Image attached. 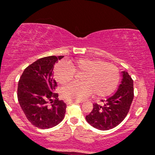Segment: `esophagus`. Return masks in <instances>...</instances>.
Returning a JSON list of instances; mask_svg holds the SVG:
<instances>
[{
	"instance_id": "obj_1",
	"label": "esophagus",
	"mask_w": 155,
	"mask_h": 155,
	"mask_svg": "<svg viewBox=\"0 0 155 155\" xmlns=\"http://www.w3.org/2000/svg\"><path fill=\"white\" fill-rule=\"evenodd\" d=\"M65 103H66L67 105H70V104H73V103H81V102H78V101L66 100V101H65Z\"/></svg>"
}]
</instances>
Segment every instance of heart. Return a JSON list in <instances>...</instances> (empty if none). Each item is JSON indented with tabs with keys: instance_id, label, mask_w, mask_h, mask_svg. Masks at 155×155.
Here are the masks:
<instances>
[{
	"instance_id": "obj_1",
	"label": "heart",
	"mask_w": 155,
	"mask_h": 155,
	"mask_svg": "<svg viewBox=\"0 0 155 155\" xmlns=\"http://www.w3.org/2000/svg\"><path fill=\"white\" fill-rule=\"evenodd\" d=\"M74 73L81 83H72L62 90V96L70 101H81L94 93L97 97H105L113 93L119 81L117 68L97 59L81 58L68 64L60 62L55 66L53 75L61 85L72 81Z\"/></svg>"
}]
</instances>
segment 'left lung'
Wrapping results in <instances>:
<instances>
[{
    "instance_id": "1",
    "label": "left lung",
    "mask_w": 155,
    "mask_h": 155,
    "mask_svg": "<svg viewBox=\"0 0 155 155\" xmlns=\"http://www.w3.org/2000/svg\"><path fill=\"white\" fill-rule=\"evenodd\" d=\"M117 92L103 103L94 104L91 112L86 116L89 124L99 130H108L120 124L126 117L133 99V81L126 71Z\"/></svg>"
}]
</instances>
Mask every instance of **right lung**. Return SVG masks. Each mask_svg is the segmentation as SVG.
I'll list each match as a JSON object with an SVG mask.
<instances>
[{
	"label": "right lung",
	"mask_w": 155,
	"mask_h": 155,
	"mask_svg": "<svg viewBox=\"0 0 155 155\" xmlns=\"http://www.w3.org/2000/svg\"><path fill=\"white\" fill-rule=\"evenodd\" d=\"M64 56H47L35 61L24 70L19 79L17 97L25 117L40 129L59 124L65 117L66 104L58 100L54 93L56 82L53 76L54 65Z\"/></svg>",
	"instance_id": "obj_1"
}]
</instances>
